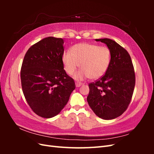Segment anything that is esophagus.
I'll return each instance as SVG.
<instances>
[{
	"label": "esophagus",
	"mask_w": 154,
	"mask_h": 154,
	"mask_svg": "<svg viewBox=\"0 0 154 154\" xmlns=\"http://www.w3.org/2000/svg\"><path fill=\"white\" fill-rule=\"evenodd\" d=\"M75 84H76V87H80L81 85H82L83 83H81V82H76L75 83Z\"/></svg>",
	"instance_id": "1"
}]
</instances>
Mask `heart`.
Masks as SVG:
<instances>
[{
    "mask_svg": "<svg viewBox=\"0 0 154 154\" xmlns=\"http://www.w3.org/2000/svg\"><path fill=\"white\" fill-rule=\"evenodd\" d=\"M62 63L66 72L72 75L79 66L82 69L75 75L76 80L88 78L96 80L103 76L108 70L111 60L110 49L98 45L80 43L71 48L70 53L62 55Z\"/></svg>",
    "mask_w": 154,
    "mask_h": 154,
    "instance_id": "obj_1",
    "label": "heart"
}]
</instances>
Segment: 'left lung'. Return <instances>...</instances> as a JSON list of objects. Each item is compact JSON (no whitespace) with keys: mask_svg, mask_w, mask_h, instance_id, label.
I'll return each instance as SVG.
<instances>
[{"mask_svg":"<svg viewBox=\"0 0 154 154\" xmlns=\"http://www.w3.org/2000/svg\"><path fill=\"white\" fill-rule=\"evenodd\" d=\"M106 45L111 53L109 67L100 80L91 83L87 102L99 118L110 120L127 110L135 87V72L127 50L109 38L96 39Z\"/></svg>","mask_w":154,"mask_h":154,"instance_id":"8db88e82","label":"left lung"}]
</instances>
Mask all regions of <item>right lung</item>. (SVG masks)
Instances as JSON below:
<instances>
[{
    "label": "right lung",
    "mask_w": 154,
    "mask_h": 154,
    "mask_svg": "<svg viewBox=\"0 0 154 154\" xmlns=\"http://www.w3.org/2000/svg\"><path fill=\"white\" fill-rule=\"evenodd\" d=\"M64 40L49 36L32 45L23 60L20 78L27 103L44 118L58 114L75 89L74 80L63 69Z\"/></svg>",
    "instance_id": "obj_1"
}]
</instances>
